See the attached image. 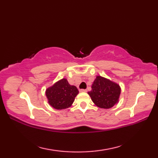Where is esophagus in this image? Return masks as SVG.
I'll list each match as a JSON object with an SVG mask.
<instances>
[{"instance_id":"1","label":"esophagus","mask_w":158,"mask_h":158,"mask_svg":"<svg viewBox=\"0 0 158 158\" xmlns=\"http://www.w3.org/2000/svg\"><path fill=\"white\" fill-rule=\"evenodd\" d=\"M80 92H87V89H81L79 90Z\"/></svg>"}]
</instances>
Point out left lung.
I'll list each match as a JSON object with an SVG mask.
<instances>
[{
	"label": "left lung",
	"instance_id": "left-lung-1",
	"mask_svg": "<svg viewBox=\"0 0 158 158\" xmlns=\"http://www.w3.org/2000/svg\"><path fill=\"white\" fill-rule=\"evenodd\" d=\"M93 102L100 109H110L118 103L121 88L118 83L101 76H96L88 92Z\"/></svg>",
	"mask_w": 158,
	"mask_h": 158
}]
</instances>
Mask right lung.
Wrapping results in <instances>:
<instances>
[{"label":"right lung","mask_w":158,"mask_h":158,"mask_svg":"<svg viewBox=\"0 0 158 158\" xmlns=\"http://www.w3.org/2000/svg\"><path fill=\"white\" fill-rule=\"evenodd\" d=\"M78 94L77 87L70 85L65 78L56 82L47 88L45 91L49 105L58 110L65 109L71 106Z\"/></svg>","instance_id":"obj_1"}]
</instances>
